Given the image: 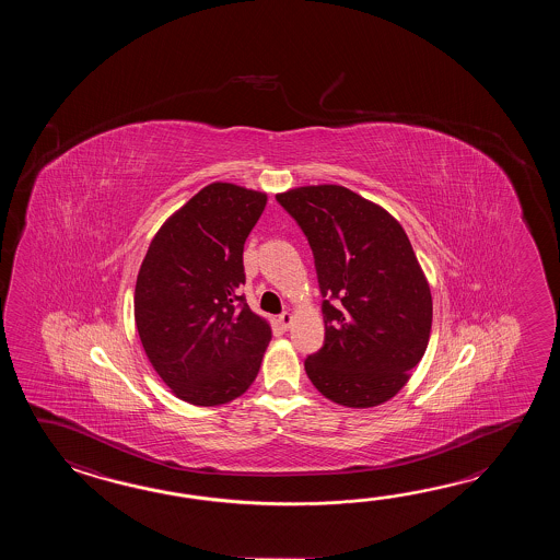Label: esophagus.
<instances>
[{
	"label": "esophagus",
	"mask_w": 560,
	"mask_h": 560,
	"mask_svg": "<svg viewBox=\"0 0 560 560\" xmlns=\"http://www.w3.org/2000/svg\"><path fill=\"white\" fill-rule=\"evenodd\" d=\"M278 322H280V326H282L284 330H288V328L292 326V322H294V316H292L290 312H282V314L278 316Z\"/></svg>",
	"instance_id": "1"
}]
</instances>
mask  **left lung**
Returning a JSON list of instances; mask_svg holds the SVG:
<instances>
[{
    "label": "left lung",
    "mask_w": 560,
    "mask_h": 560,
    "mask_svg": "<svg viewBox=\"0 0 560 560\" xmlns=\"http://www.w3.org/2000/svg\"><path fill=\"white\" fill-rule=\"evenodd\" d=\"M308 238L320 285L324 346L304 360L328 400L370 408L390 400L424 357L432 326L427 276L402 226L345 186L276 196Z\"/></svg>",
    "instance_id": "left-lung-1"
}]
</instances>
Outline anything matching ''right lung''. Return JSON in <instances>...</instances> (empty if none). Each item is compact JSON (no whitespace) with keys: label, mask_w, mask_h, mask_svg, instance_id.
Masks as SVG:
<instances>
[{"label":"right lung","mask_w":560,"mask_h":560,"mask_svg":"<svg viewBox=\"0 0 560 560\" xmlns=\"http://www.w3.org/2000/svg\"><path fill=\"white\" fill-rule=\"evenodd\" d=\"M266 200L214 182L167 218L143 258L136 326L155 372L184 402L226 405L258 376L272 330L238 288L244 242Z\"/></svg>","instance_id":"add662e5"}]
</instances>
